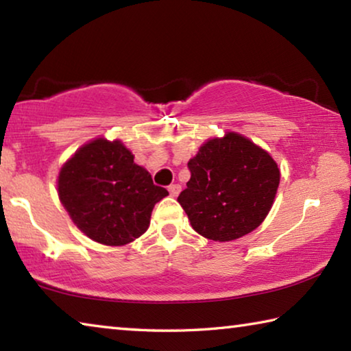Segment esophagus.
Here are the masks:
<instances>
[{
	"instance_id": "1",
	"label": "esophagus",
	"mask_w": 351,
	"mask_h": 351,
	"mask_svg": "<svg viewBox=\"0 0 351 351\" xmlns=\"http://www.w3.org/2000/svg\"><path fill=\"white\" fill-rule=\"evenodd\" d=\"M169 192H170L171 197H178V195H180V192H181V186H180V184H171V186H169Z\"/></svg>"
}]
</instances>
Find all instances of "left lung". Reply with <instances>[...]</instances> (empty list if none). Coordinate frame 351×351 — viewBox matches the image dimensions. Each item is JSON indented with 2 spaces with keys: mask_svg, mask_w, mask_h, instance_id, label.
Wrapping results in <instances>:
<instances>
[{
  "mask_svg": "<svg viewBox=\"0 0 351 351\" xmlns=\"http://www.w3.org/2000/svg\"><path fill=\"white\" fill-rule=\"evenodd\" d=\"M187 167L190 180L178 203L192 228L213 241L240 239L258 228L280 182L274 159L237 133L207 141Z\"/></svg>",
  "mask_w": 351,
  "mask_h": 351,
  "instance_id": "8db88e82",
  "label": "left lung"
}]
</instances>
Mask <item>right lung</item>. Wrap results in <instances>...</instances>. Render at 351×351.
I'll return each mask as SVG.
<instances>
[{
  "mask_svg": "<svg viewBox=\"0 0 351 351\" xmlns=\"http://www.w3.org/2000/svg\"><path fill=\"white\" fill-rule=\"evenodd\" d=\"M119 141L96 139L77 150L58 175V197L83 234L108 246L148 229L154 204L167 197Z\"/></svg>",
  "mask_w": 351,
  "mask_h": 351,
  "instance_id": "add662e5",
  "label": "right lung"
}]
</instances>
